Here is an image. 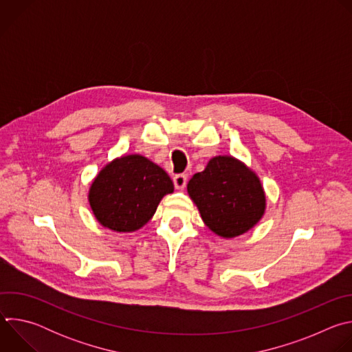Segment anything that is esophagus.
<instances>
[{"label": "esophagus", "mask_w": 352, "mask_h": 352, "mask_svg": "<svg viewBox=\"0 0 352 352\" xmlns=\"http://www.w3.org/2000/svg\"><path fill=\"white\" fill-rule=\"evenodd\" d=\"M186 181H188L186 174H177L174 177V185H175L177 189H184L185 185H186Z\"/></svg>", "instance_id": "obj_1"}]
</instances>
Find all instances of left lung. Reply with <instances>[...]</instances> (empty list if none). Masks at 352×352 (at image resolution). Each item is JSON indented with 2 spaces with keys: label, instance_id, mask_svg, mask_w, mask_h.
Returning <instances> with one entry per match:
<instances>
[{
  "label": "left lung",
  "instance_id": "left-lung-1",
  "mask_svg": "<svg viewBox=\"0 0 352 352\" xmlns=\"http://www.w3.org/2000/svg\"><path fill=\"white\" fill-rule=\"evenodd\" d=\"M188 193L205 224L224 238L238 236L263 216L266 197L256 174L238 160L219 156L188 182Z\"/></svg>",
  "mask_w": 352,
  "mask_h": 352
}]
</instances>
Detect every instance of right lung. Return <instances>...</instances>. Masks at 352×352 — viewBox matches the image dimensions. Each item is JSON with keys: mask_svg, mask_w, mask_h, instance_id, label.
Listing matches in <instances>:
<instances>
[{"mask_svg": "<svg viewBox=\"0 0 352 352\" xmlns=\"http://www.w3.org/2000/svg\"><path fill=\"white\" fill-rule=\"evenodd\" d=\"M174 190L168 174L139 155L116 159L98 173L89 202L98 223L118 232L143 227L164 195Z\"/></svg>", "mask_w": 352, "mask_h": 352, "instance_id": "obj_1", "label": "right lung"}]
</instances>
